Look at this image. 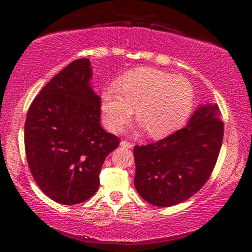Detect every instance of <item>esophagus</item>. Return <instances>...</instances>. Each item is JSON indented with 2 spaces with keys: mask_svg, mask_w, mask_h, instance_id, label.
Wrapping results in <instances>:
<instances>
[{
  "mask_svg": "<svg viewBox=\"0 0 252 252\" xmlns=\"http://www.w3.org/2000/svg\"><path fill=\"white\" fill-rule=\"evenodd\" d=\"M121 147H123V148H128V149H131L132 147H134V144L131 142H128V141H121Z\"/></svg>",
  "mask_w": 252,
  "mask_h": 252,
  "instance_id": "34e87169",
  "label": "esophagus"
}]
</instances>
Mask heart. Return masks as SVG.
<instances>
[{
	"instance_id": "b5f03b06",
	"label": "heart",
	"mask_w": 252,
	"mask_h": 252,
	"mask_svg": "<svg viewBox=\"0 0 252 252\" xmlns=\"http://www.w3.org/2000/svg\"><path fill=\"white\" fill-rule=\"evenodd\" d=\"M193 103L194 90L186 78L150 67L126 72L100 92V111L106 128L120 131L135 108L140 126L155 138L180 128L190 115Z\"/></svg>"
}]
</instances>
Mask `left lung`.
Listing matches in <instances>:
<instances>
[{"label": "left lung", "mask_w": 252, "mask_h": 252, "mask_svg": "<svg viewBox=\"0 0 252 252\" xmlns=\"http://www.w3.org/2000/svg\"><path fill=\"white\" fill-rule=\"evenodd\" d=\"M224 124L217 104L195 110L163 140L135 146V189L146 201L168 207L194 195L209 180L220 152Z\"/></svg>", "instance_id": "1"}]
</instances>
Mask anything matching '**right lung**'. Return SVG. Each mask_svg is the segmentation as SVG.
I'll use <instances>...</instances> for the list:
<instances>
[{
	"label": "right lung",
	"mask_w": 252,
	"mask_h": 252,
	"mask_svg": "<svg viewBox=\"0 0 252 252\" xmlns=\"http://www.w3.org/2000/svg\"><path fill=\"white\" fill-rule=\"evenodd\" d=\"M89 59H78L45 85L28 109L25 149L37 186L52 200L74 205L99 187L105 158L120 144L100 126V98Z\"/></svg>",
	"instance_id": "right-lung-1"
}]
</instances>
